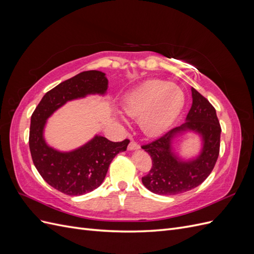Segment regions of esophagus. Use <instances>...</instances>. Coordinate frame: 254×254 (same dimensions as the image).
Masks as SVG:
<instances>
[{"label": "esophagus", "mask_w": 254, "mask_h": 254, "mask_svg": "<svg viewBox=\"0 0 254 254\" xmlns=\"http://www.w3.org/2000/svg\"><path fill=\"white\" fill-rule=\"evenodd\" d=\"M140 149V145L134 141H131L128 145V150H137Z\"/></svg>", "instance_id": "esophagus-1"}]
</instances>
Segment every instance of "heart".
Returning a JSON list of instances; mask_svg holds the SVG:
<instances>
[{"label": "heart", "instance_id": "obj_1", "mask_svg": "<svg viewBox=\"0 0 254 254\" xmlns=\"http://www.w3.org/2000/svg\"><path fill=\"white\" fill-rule=\"evenodd\" d=\"M184 106V94L175 83L149 79L123 98L122 108L129 118L139 120L148 136L163 134L178 118Z\"/></svg>", "mask_w": 254, "mask_h": 254}]
</instances>
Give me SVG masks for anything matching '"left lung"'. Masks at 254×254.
Returning <instances> with one entry per match:
<instances>
[{
	"label": "left lung",
	"mask_w": 254,
	"mask_h": 254,
	"mask_svg": "<svg viewBox=\"0 0 254 254\" xmlns=\"http://www.w3.org/2000/svg\"><path fill=\"white\" fill-rule=\"evenodd\" d=\"M190 91L193 103L186 123L155 142L142 146L152 159L151 170L142 182L158 195H178L200 186L213 171L219 155L221 128L216 110L197 90L191 88ZM189 132L199 136L202 146L196 156L183 158L175 150L174 144Z\"/></svg>",
	"instance_id": "8db88e82"
}]
</instances>
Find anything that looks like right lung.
Instances as JSON below:
<instances>
[{
	"mask_svg": "<svg viewBox=\"0 0 254 254\" xmlns=\"http://www.w3.org/2000/svg\"><path fill=\"white\" fill-rule=\"evenodd\" d=\"M108 79L101 71H86L59 83L45 94L30 119L29 149L33 162L51 187L70 196L90 193L103 183L109 165L129 140L111 142L95 134L79 147L61 151L44 139V128L51 115L67 102L89 95L105 96Z\"/></svg>",
	"mask_w": 254,
	"mask_h": 254,
	"instance_id": "right-lung-1",
	"label": "right lung"
}]
</instances>
